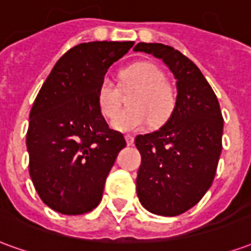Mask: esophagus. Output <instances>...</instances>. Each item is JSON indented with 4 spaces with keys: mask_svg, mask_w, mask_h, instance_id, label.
<instances>
[{
    "mask_svg": "<svg viewBox=\"0 0 251 251\" xmlns=\"http://www.w3.org/2000/svg\"><path fill=\"white\" fill-rule=\"evenodd\" d=\"M126 138V142H127V145H133V142H134V137L130 136V134H127V136H125Z\"/></svg>",
    "mask_w": 251,
    "mask_h": 251,
    "instance_id": "esophagus-1",
    "label": "esophagus"
}]
</instances>
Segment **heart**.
Wrapping results in <instances>:
<instances>
[{"mask_svg": "<svg viewBox=\"0 0 251 251\" xmlns=\"http://www.w3.org/2000/svg\"><path fill=\"white\" fill-rule=\"evenodd\" d=\"M122 79L136 87L129 98L127 110L121 111L120 94L109 77H103L97 91L99 111L106 118H114L111 126L120 131L141 130L152 120L154 125H161L174 113L176 97L172 87L164 82L163 71L151 62H136L122 70Z\"/></svg>", "mask_w": 251, "mask_h": 251, "instance_id": "b5f03b06", "label": "heart"}]
</instances>
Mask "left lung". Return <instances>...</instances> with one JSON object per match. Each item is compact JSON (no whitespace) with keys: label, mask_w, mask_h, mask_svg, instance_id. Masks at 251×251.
Segmentation results:
<instances>
[{"label":"left lung","mask_w":251,"mask_h":251,"mask_svg":"<svg viewBox=\"0 0 251 251\" xmlns=\"http://www.w3.org/2000/svg\"><path fill=\"white\" fill-rule=\"evenodd\" d=\"M134 51L161 59L177 88L168 121L134 140L141 153L137 196L152 214L180 215L204 196L215 177L223 134L219 102L201 71L177 50L138 43Z\"/></svg>","instance_id":"left-lung-1"}]
</instances>
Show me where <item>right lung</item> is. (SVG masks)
<instances>
[{"instance_id": "obj_1", "label": "right lung", "mask_w": 251, "mask_h": 251, "mask_svg": "<svg viewBox=\"0 0 251 251\" xmlns=\"http://www.w3.org/2000/svg\"><path fill=\"white\" fill-rule=\"evenodd\" d=\"M134 41H91L66 52L48 75L29 114V175L41 200L64 215L93 211L121 149L97 103L109 67Z\"/></svg>"}]
</instances>
